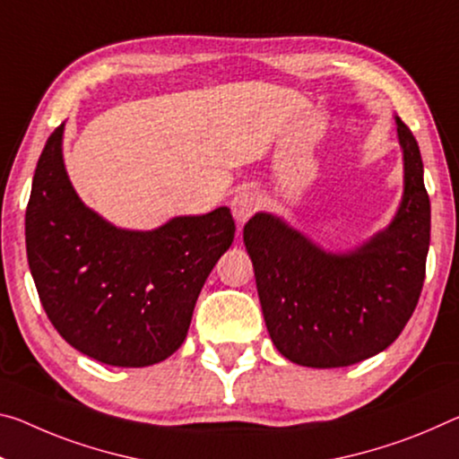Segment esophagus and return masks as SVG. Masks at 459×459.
Segmentation results:
<instances>
[{
    "instance_id": "esophagus-1",
    "label": "esophagus",
    "mask_w": 459,
    "mask_h": 459,
    "mask_svg": "<svg viewBox=\"0 0 459 459\" xmlns=\"http://www.w3.org/2000/svg\"><path fill=\"white\" fill-rule=\"evenodd\" d=\"M230 208H232V216H235L237 224H238V227H243V224L257 212L259 200L253 192L243 190V192H238L235 198H232Z\"/></svg>"
}]
</instances>
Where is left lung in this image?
I'll return each instance as SVG.
<instances>
[{
  "mask_svg": "<svg viewBox=\"0 0 459 459\" xmlns=\"http://www.w3.org/2000/svg\"><path fill=\"white\" fill-rule=\"evenodd\" d=\"M404 194L394 221L349 253H329L257 212L243 229L261 310L283 358L307 368H345L396 341L417 308L431 241L423 159L396 116Z\"/></svg>",
  "mask_w": 459,
  "mask_h": 459,
  "instance_id": "obj_1",
  "label": "left lung"
}]
</instances>
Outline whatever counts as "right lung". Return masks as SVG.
<instances>
[{"instance_id": "obj_1", "label": "right lung", "mask_w": 459, "mask_h": 459, "mask_svg": "<svg viewBox=\"0 0 459 459\" xmlns=\"http://www.w3.org/2000/svg\"><path fill=\"white\" fill-rule=\"evenodd\" d=\"M63 128L48 136L26 208V253L48 321L108 366L144 368L184 343L204 281L235 238L227 206L155 230L106 222L73 190Z\"/></svg>"}]
</instances>
